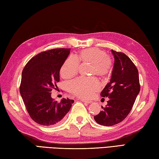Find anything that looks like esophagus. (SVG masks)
Returning a JSON list of instances; mask_svg holds the SVG:
<instances>
[{"label":"esophagus","mask_w":159,"mask_h":159,"mask_svg":"<svg viewBox=\"0 0 159 159\" xmlns=\"http://www.w3.org/2000/svg\"><path fill=\"white\" fill-rule=\"evenodd\" d=\"M80 100L83 102H85V103H88V104H90L92 103V101H88V100H85V99H80Z\"/></svg>","instance_id":"34e87169"}]
</instances>
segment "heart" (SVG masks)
<instances>
[{"instance_id":"1","label":"heart","mask_w":159,"mask_h":159,"mask_svg":"<svg viewBox=\"0 0 159 159\" xmlns=\"http://www.w3.org/2000/svg\"><path fill=\"white\" fill-rule=\"evenodd\" d=\"M79 63L81 64H90V75L100 78L105 77L111 68V59L105 51L99 48H93L83 50L75 55L69 57L64 61L61 68V74L64 79H71L79 71ZM98 80L95 79H77L68 84L70 93L79 98L88 99L99 90Z\"/></svg>"}]
</instances>
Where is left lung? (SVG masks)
Listing matches in <instances>:
<instances>
[{
  "label": "left lung",
  "mask_w": 159,
  "mask_h": 159,
  "mask_svg": "<svg viewBox=\"0 0 159 159\" xmlns=\"http://www.w3.org/2000/svg\"><path fill=\"white\" fill-rule=\"evenodd\" d=\"M114 64L109 83L101 92L108 98L105 107L94 116L98 124L111 126L123 121L130 112L139 93L138 70L127 55L111 50Z\"/></svg>",
  "instance_id": "8db88e82"
}]
</instances>
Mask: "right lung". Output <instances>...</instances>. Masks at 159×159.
Returning <instances> with one entry per match:
<instances>
[{
  "instance_id": "add662e5",
  "label": "right lung",
  "mask_w": 159,
  "mask_h": 159,
  "mask_svg": "<svg viewBox=\"0 0 159 159\" xmlns=\"http://www.w3.org/2000/svg\"><path fill=\"white\" fill-rule=\"evenodd\" d=\"M69 53L70 48L44 51L32 57L23 69L20 92L30 117L40 125L61 123L74 102L69 98L57 102L50 93L57 88L60 69Z\"/></svg>"
}]
</instances>
